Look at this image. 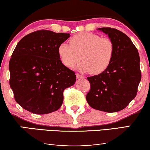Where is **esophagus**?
Returning <instances> with one entry per match:
<instances>
[{"mask_svg":"<svg viewBox=\"0 0 150 150\" xmlns=\"http://www.w3.org/2000/svg\"><path fill=\"white\" fill-rule=\"evenodd\" d=\"M76 75L77 79H81V78H83V76L81 75V74H80L76 73Z\"/></svg>","mask_w":150,"mask_h":150,"instance_id":"obj_1","label":"esophagus"}]
</instances>
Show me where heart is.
Returning a JSON list of instances; mask_svg holds the SVG:
<instances>
[{
	"instance_id": "1",
	"label": "heart",
	"mask_w": 150,
	"mask_h": 150,
	"mask_svg": "<svg viewBox=\"0 0 150 150\" xmlns=\"http://www.w3.org/2000/svg\"><path fill=\"white\" fill-rule=\"evenodd\" d=\"M69 44L62 43L58 47V54L62 63L73 67L81 58L80 70L100 74L109 67L113 59L115 46L108 38L88 32L79 33L69 40Z\"/></svg>"
}]
</instances>
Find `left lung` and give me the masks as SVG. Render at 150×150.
<instances>
[{"label":"left lung","instance_id":"left-lung-1","mask_svg":"<svg viewBox=\"0 0 150 150\" xmlns=\"http://www.w3.org/2000/svg\"><path fill=\"white\" fill-rule=\"evenodd\" d=\"M115 46L109 67L98 75L87 78L90 83L86 100L94 109L107 112L122 110L136 97L141 79L138 50L126 34L116 28H100Z\"/></svg>","mask_w":150,"mask_h":150}]
</instances>
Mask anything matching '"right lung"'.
Here are the masks:
<instances>
[{
	"label": "right lung",
	"mask_w": 150,
	"mask_h": 150,
	"mask_svg": "<svg viewBox=\"0 0 150 150\" xmlns=\"http://www.w3.org/2000/svg\"><path fill=\"white\" fill-rule=\"evenodd\" d=\"M69 33L40 30L24 36L10 59L9 85L15 100L35 114L56 111L63 101V91L75 83V72L63 64L58 47Z\"/></svg>",
	"instance_id": "obj_1"
}]
</instances>
